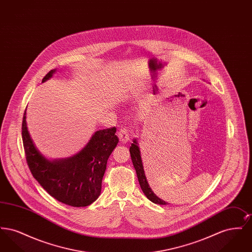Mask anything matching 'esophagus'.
Returning a JSON list of instances; mask_svg holds the SVG:
<instances>
[{"label":"esophagus","instance_id":"1","mask_svg":"<svg viewBox=\"0 0 252 252\" xmlns=\"http://www.w3.org/2000/svg\"><path fill=\"white\" fill-rule=\"evenodd\" d=\"M118 137L122 144H126L129 140V133L126 127H121L118 131Z\"/></svg>","mask_w":252,"mask_h":252}]
</instances>
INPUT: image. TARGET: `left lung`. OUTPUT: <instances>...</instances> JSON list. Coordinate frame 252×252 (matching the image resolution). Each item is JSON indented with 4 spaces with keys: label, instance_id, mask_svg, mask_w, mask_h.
<instances>
[{
    "label": "left lung",
    "instance_id": "obj_1",
    "mask_svg": "<svg viewBox=\"0 0 252 252\" xmlns=\"http://www.w3.org/2000/svg\"><path fill=\"white\" fill-rule=\"evenodd\" d=\"M129 152H130V156H131L132 162L134 168L136 170V174L138 177V180L140 183V186L143 190L144 194L146 195V197L152 201L153 203L159 204V205H167V202L163 201L162 199H160L159 197H158L154 192L152 191L151 187L149 186L145 174H144V166H143V161H142V157H141V151L139 148V145L137 143V140L134 139L133 144L129 148Z\"/></svg>",
    "mask_w": 252,
    "mask_h": 252
}]
</instances>
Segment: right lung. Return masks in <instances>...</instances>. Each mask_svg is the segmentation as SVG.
Returning a JSON list of instances; mask_svg holds the SVG:
<instances>
[{
	"mask_svg": "<svg viewBox=\"0 0 252 252\" xmlns=\"http://www.w3.org/2000/svg\"><path fill=\"white\" fill-rule=\"evenodd\" d=\"M56 71L51 70L43 77L42 83ZM115 132V126L97 130L77 154L50 160L37 150L30 137L25 109L22 135L27 164L35 180L51 196L72 207L89 206L101 193L108 157L119 142Z\"/></svg>",
	"mask_w": 252,
	"mask_h": 252,
	"instance_id": "add662e5",
	"label": "right lung"
}]
</instances>
